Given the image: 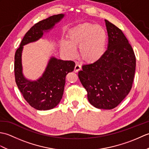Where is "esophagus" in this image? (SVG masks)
<instances>
[{
  "mask_svg": "<svg viewBox=\"0 0 149 149\" xmlns=\"http://www.w3.org/2000/svg\"><path fill=\"white\" fill-rule=\"evenodd\" d=\"M81 69V66L80 65H79L78 63H77L76 65L75 66V68H74V72H77L79 70Z\"/></svg>",
  "mask_w": 149,
  "mask_h": 149,
  "instance_id": "esophagus-1",
  "label": "esophagus"
}]
</instances>
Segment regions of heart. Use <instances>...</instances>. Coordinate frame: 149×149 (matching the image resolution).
Instances as JSON below:
<instances>
[{
    "mask_svg": "<svg viewBox=\"0 0 149 149\" xmlns=\"http://www.w3.org/2000/svg\"><path fill=\"white\" fill-rule=\"evenodd\" d=\"M68 40L61 42V49L71 58L77 56V47L81 58L88 63L98 61L105 54L106 33L102 27L96 24L78 25L70 31Z\"/></svg>",
    "mask_w": 149,
    "mask_h": 149,
    "instance_id": "b5f03b06",
    "label": "heart"
}]
</instances>
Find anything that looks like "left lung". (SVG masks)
<instances>
[{
  "label": "left lung",
  "mask_w": 149,
  "mask_h": 149,
  "mask_svg": "<svg viewBox=\"0 0 149 149\" xmlns=\"http://www.w3.org/2000/svg\"><path fill=\"white\" fill-rule=\"evenodd\" d=\"M108 47L97 62L84 65L78 72L88 92L90 103L99 109L115 108L130 91L133 82L136 58L122 31L105 20Z\"/></svg>",
  "instance_id": "left-lung-1"
}]
</instances>
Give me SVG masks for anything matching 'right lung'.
<instances>
[{
  "label": "right lung",
  "instance_id": "obj_1",
  "mask_svg": "<svg viewBox=\"0 0 149 149\" xmlns=\"http://www.w3.org/2000/svg\"><path fill=\"white\" fill-rule=\"evenodd\" d=\"M64 17V14L56 15L38 22L25 34L15 55L16 83L24 99L38 110H49L58 105L63 97L66 75L74 70L75 63L51 57L42 76L36 81H31L23 74L22 50L24 45L42 38L44 33L53 29Z\"/></svg>",
  "mask_w": 149,
  "mask_h": 149
}]
</instances>
